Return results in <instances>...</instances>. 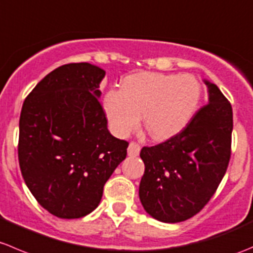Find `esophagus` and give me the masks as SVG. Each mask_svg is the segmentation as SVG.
<instances>
[{
    "label": "esophagus",
    "mask_w": 253,
    "mask_h": 253,
    "mask_svg": "<svg viewBox=\"0 0 253 253\" xmlns=\"http://www.w3.org/2000/svg\"><path fill=\"white\" fill-rule=\"evenodd\" d=\"M140 145L136 144V142L131 141L129 144V147H127V155L129 156H137V155L140 154Z\"/></svg>",
    "instance_id": "34e87169"
}]
</instances>
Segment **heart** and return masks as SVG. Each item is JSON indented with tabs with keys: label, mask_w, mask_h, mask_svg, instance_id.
<instances>
[{
	"label": "heart",
	"mask_w": 253,
	"mask_h": 253,
	"mask_svg": "<svg viewBox=\"0 0 253 253\" xmlns=\"http://www.w3.org/2000/svg\"><path fill=\"white\" fill-rule=\"evenodd\" d=\"M202 84L192 75L140 72L127 76L121 91H109L104 109L121 136L135 130L144 118L145 129L155 139L181 131L198 109Z\"/></svg>",
	"instance_id": "obj_1"
}]
</instances>
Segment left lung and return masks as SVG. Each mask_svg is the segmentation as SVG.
<instances>
[{"instance_id": "left-lung-1", "label": "left lung", "mask_w": 253, "mask_h": 253, "mask_svg": "<svg viewBox=\"0 0 253 253\" xmlns=\"http://www.w3.org/2000/svg\"><path fill=\"white\" fill-rule=\"evenodd\" d=\"M209 103L178 134L144 146L145 172L139 187L142 207L164 222L198 214L214 196L231 156L232 108L216 84L206 81Z\"/></svg>"}]
</instances>
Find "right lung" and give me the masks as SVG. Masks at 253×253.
Wrapping results in <instances>:
<instances>
[{"instance_id": "add662e5", "label": "right lung", "mask_w": 253, "mask_h": 253, "mask_svg": "<svg viewBox=\"0 0 253 253\" xmlns=\"http://www.w3.org/2000/svg\"><path fill=\"white\" fill-rule=\"evenodd\" d=\"M104 70L66 64L24 99L18 160L34 198L50 214L79 219L93 211L129 142L114 137L98 97Z\"/></svg>"}]
</instances>
